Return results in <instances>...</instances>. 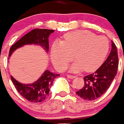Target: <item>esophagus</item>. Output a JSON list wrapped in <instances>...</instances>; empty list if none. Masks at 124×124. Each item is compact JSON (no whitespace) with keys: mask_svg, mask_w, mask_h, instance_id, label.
<instances>
[{"mask_svg":"<svg viewBox=\"0 0 124 124\" xmlns=\"http://www.w3.org/2000/svg\"><path fill=\"white\" fill-rule=\"evenodd\" d=\"M67 77L69 78H70V79L75 78L76 77L75 76L72 75H67Z\"/></svg>","mask_w":124,"mask_h":124,"instance_id":"esophagus-1","label":"esophagus"}]
</instances>
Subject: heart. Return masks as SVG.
<instances>
[{
	"mask_svg": "<svg viewBox=\"0 0 124 124\" xmlns=\"http://www.w3.org/2000/svg\"><path fill=\"white\" fill-rule=\"evenodd\" d=\"M108 39L86 30L70 32L62 37V41L52 43L51 59L57 70L63 71L72 60L76 62L70 67L72 72L85 69L94 72L101 65L109 51Z\"/></svg>",
	"mask_w": 124,
	"mask_h": 124,
	"instance_id": "b5f03b06",
	"label": "heart"
}]
</instances>
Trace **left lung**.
Instances as JSON below:
<instances>
[{
    "label": "left lung",
    "mask_w": 124,
    "mask_h": 124,
    "mask_svg": "<svg viewBox=\"0 0 124 124\" xmlns=\"http://www.w3.org/2000/svg\"><path fill=\"white\" fill-rule=\"evenodd\" d=\"M112 49L107 59L93 73L85 76V85L76 93L85 100L93 101L102 95L109 88L117 72L119 58L116 44L112 41Z\"/></svg>",
    "instance_id": "1"
}]
</instances>
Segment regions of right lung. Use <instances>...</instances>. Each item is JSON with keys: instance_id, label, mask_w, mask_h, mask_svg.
<instances>
[{"instance_id": "right-lung-1", "label": "right lung", "mask_w": 124, "mask_h": 124, "mask_svg": "<svg viewBox=\"0 0 124 124\" xmlns=\"http://www.w3.org/2000/svg\"><path fill=\"white\" fill-rule=\"evenodd\" d=\"M54 32L53 30L34 29L12 46L10 49L8 59L13 51L26 44H38L47 52L49 51L48 38ZM59 76V74H55L46 70L37 81L31 84H22L16 81L12 76H11V79L15 88L23 98L31 102H41L47 98L54 80Z\"/></svg>"}]
</instances>
